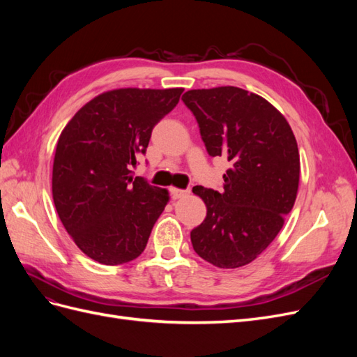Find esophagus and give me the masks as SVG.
Returning <instances> with one entry per match:
<instances>
[{
    "label": "esophagus",
    "instance_id": "obj_1",
    "mask_svg": "<svg viewBox=\"0 0 357 357\" xmlns=\"http://www.w3.org/2000/svg\"><path fill=\"white\" fill-rule=\"evenodd\" d=\"M186 195H189V190L176 189V188H172V189H171V197H172V199H180V198L186 197Z\"/></svg>",
    "mask_w": 357,
    "mask_h": 357
}]
</instances>
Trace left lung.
<instances>
[{
  "label": "left lung",
  "mask_w": 357,
  "mask_h": 357,
  "mask_svg": "<svg viewBox=\"0 0 357 357\" xmlns=\"http://www.w3.org/2000/svg\"><path fill=\"white\" fill-rule=\"evenodd\" d=\"M195 116L210 156H225L223 192L193 188L207 207L190 241L219 268L253 262L283 228L299 186V152L290 125L262 96L235 86L181 96Z\"/></svg>",
  "instance_id": "obj_1"
}]
</instances>
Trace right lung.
Masks as SVG:
<instances>
[{
    "mask_svg": "<svg viewBox=\"0 0 357 357\" xmlns=\"http://www.w3.org/2000/svg\"><path fill=\"white\" fill-rule=\"evenodd\" d=\"M181 88H125L86 102L59 135L52 195L80 250L104 265L134 261L169 199L132 176L155 125L177 105Z\"/></svg>",
    "mask_w": 357,
    "mask_h": 357,
    "instance_id": "right-lung-1",
    "label": "right lung"
}]
</instances>
